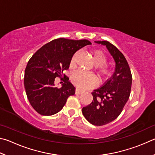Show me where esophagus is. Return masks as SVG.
I'll return each mask as SVG.
<instances>
[{
	"mask_svg": "<svg viewBox=\"0 0 155 155\" xmlns=\"http://www.w3.org/2000/svg\"><path fill=\"white\" fill-rule=\"evenodd\" d=\"M82 93H83V92L82 91L79 90L78 88H76L75 89V94H81Z\"/></svg>",
	"mask_w": 155,
	"mask_h": 155,
	"instance_id": "obj_1",
	"label": "esophagus"
}]
</instances>
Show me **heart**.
<instances>
[{"label":"heart","instance_id":"b5f03b06","mask_svg":"<svg viewBox=\"0 0 155 155\" xmlns=\"http://www.w3.org/2000/svg\"><path fill=\"white\" fill-rule=\"evenodd\" d=\"M91 55L94 62V71L100 78H107L112 75V68L106 63L107 56L104 51L99 50L91 51ZM78 53L72 56L70 61V66L74 67L76 64ZM71 81L75 86L82 90H86L92 87L94 84V78L90 74L78 71L74 72L71 77Z\"/></svg>","mask_w":155,"mask_h":155}]
</instances>
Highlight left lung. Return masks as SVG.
I'll list each match as a JSON object with an SVG mask.
<instances>
[{
    "label": "left lung",
    "instance_id": "left-lung-1",
    "mask_svg": "<svg viewBox=\"0 0 155 155\" xmlns=\"http://www.w3.org/2000/svg\"><path fill=\"white\" fill-rule=\"evenodd\" d=\"M106 46L116 62L115 72L101 87L92 93L93 100L82 108L86 120L93 125L102 126L120 114L130 96L132 84L131 70L125 57L107 41H95Z\"/></svg>",
    "mask_w": 155,
    "mask_h": 155
}]
</instances>
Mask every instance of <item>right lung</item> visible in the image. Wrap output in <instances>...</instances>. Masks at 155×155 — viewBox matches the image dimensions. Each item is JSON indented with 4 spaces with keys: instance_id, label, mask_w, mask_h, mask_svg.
I'll return each instance as SVG.
<instances>
[{
    "instance_id": "add662e5",
    "label": "right lung",
    "mask_w": 155,
    "mask_h": 155,
    "mask_svg": "<svg viewBox=\"0 0 155 155\" xmlns=\"http://www.w3.org/2000/svg\"><path fill=\"white\" fill-rule=\"evenodd\" d=\"M91 43L86 39L59 38L38 50L29 60L24 73V88L30 104L41 115L51 116L61 111L75 88L64 71L69 69L76 51ZM57 77L64 81L58 89L54 81Z\"/></svg>"
}]
</instances>
